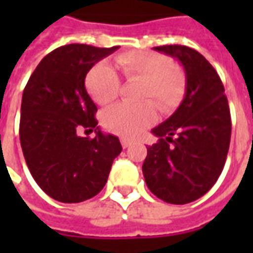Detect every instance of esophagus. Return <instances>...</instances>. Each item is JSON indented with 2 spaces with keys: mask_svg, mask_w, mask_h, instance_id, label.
<instances>
[{
  "mask_svg": "<svg viewBox=\"0 0 253 253\" xmlns=\"http://www.w3.org/2000/svg\"><path fill=\"white\" fill-rule=\"evenodd\" d=\"M121 143H122V148L126 149V148H128V146H131L132 141H130V139H126V138H122Z\"/></svg>",
  "mask_w": 253,
  "mask_h": 253,
  "instance_id": "obj_1",
  "label": "esophagus"
}]
</instances>
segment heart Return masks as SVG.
I'll use <instances>...</instances> for the list:
<instances>
[{
  "mask_svg": "<svg viewBox=\"0 0 253 253\" xmlns=\"http://www.w3.org/2000/svg\"><path fill=\"white\" fill-rule=\"evenodd\" d=\"M116 63L127 80L142 81L141 100H154L164 112L175 110L181 103L187 88L186 74L169 57L154 51H130L116 58ZM85 84L90 97L100 105L114 101L121 90V78L115 69L105 62L90 69ZM156 118V105L152 101L119 103L104 111L103 125L121 137L135 138L152 126Z\"/></svg>",
  "mask_w": 253,
  "mask_h": 253,
  "instance_id": "1",
  "label": "heart"
}]
</instances>
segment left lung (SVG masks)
I'll list each match as a JSON object with an SVG mask.
<instances>
[{
  "instance_id": "left-lung-1",
  "label": "left lung",
  "mask_w": 253,
  "mask_h": 253,
  "mask_svg": "<svg viewBox=\"0 0 253 253\" xmlns=\"http://www.w3.org/2000/svg\"><path fill=\"white\" fill-rule=\"evenodd\" d=\"M184 67L187 88L179 108L152 132L142 172L146 186L167 203L184 205L206 194L223 169L232 122L222 81L202 54L180 44L154 47Z\"/></svg>"
}]
</instances>
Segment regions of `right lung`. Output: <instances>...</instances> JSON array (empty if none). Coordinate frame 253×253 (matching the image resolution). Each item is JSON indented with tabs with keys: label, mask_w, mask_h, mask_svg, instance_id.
<instances>
[{
	"label": "right lung",
	"mask_w": 253,
	"mask_h": 253,
	"mask_svg": "<svg viewBox=\"0 0 253 253\" xmlns=\"http://www.w3.org/2000/svg\"><path fill=\"white\" fill-rule=\"evenodd\" d=\"M119 47L66 44L47 54L23 92L20 142L38 186L63 203L97 195L122 152L119 138L97 127V107L85 89L86 73ZM80 129L95 130L94 138Z\"/></svg>",
	"instance_id": "add662e5"
}]
</instances>
